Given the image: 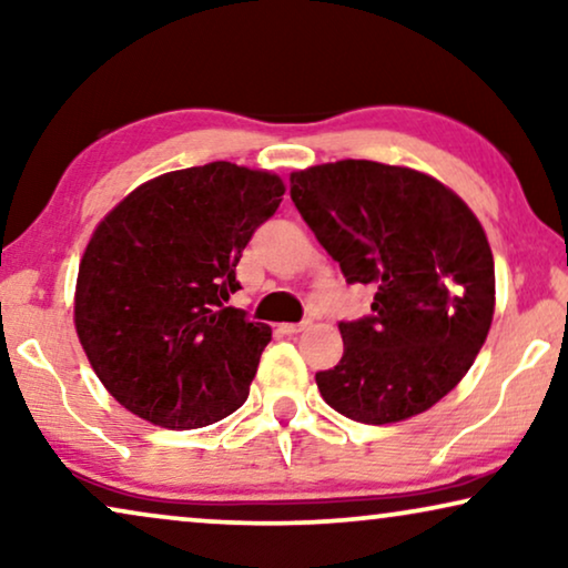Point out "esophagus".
Returning a JSON list of instances; mask_svg holds the SVG:
<instances>
[{"label":"esophagus","instance_id":"esophagus-1","mask_svg":"<svg viewBox=\"0 0 568 568\" xmlns=\"http://www.w3.org/2000/svg\"><path fill=\"white\" fill-rule=\"evenodd\" d=\"M278 328H282V333H286V336H297V333L310 328V321H302V323H284V325H278Z\"/></svg>","mask_w":568,"mask_h":568}]
</instances>
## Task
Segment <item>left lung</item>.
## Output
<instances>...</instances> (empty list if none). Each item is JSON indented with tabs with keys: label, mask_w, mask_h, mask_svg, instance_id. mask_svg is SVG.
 Masks as SVG:
<instances>
[{
	"label": "left lung",
	"mask_w": 568,
	"mask_h": 568,
	"mask_svg": "<svg viewBox=\"0 0 568 568\" xmlns=\"http://www.w3.org/2000/svg\"><path fill=\"white\" fill-rule=\"evenodd\" d=\"M294 206L372 313L341 321L344 356L317 390L362 424L424 414L465 377L494 317V255L476 214L410 168L341 160L290 178Z\"/></svg>",
	"instance_id": "obj_1"
}]
</instances>
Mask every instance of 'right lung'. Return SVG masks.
<instances>
[{"label": "right lung", "instance_id": "right-lung-1", "mask_svg": "<svg viewBox=\"0 0 568 568\" xmlns=\"http://www.w3.org/2000/svg\"><path fill=\"white\" fill-rule=\"evenodd\" d=\"M282 196L278 175L220 160L139 185L98 224L77 276L74 325L123 408L199 429L243 406L271 328L227 300L245 245Z\"/></svg>", "mask_w": 568, "mask_h": 568}]
</instances>
